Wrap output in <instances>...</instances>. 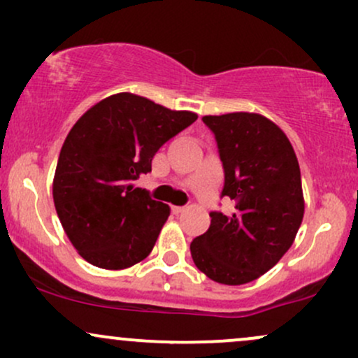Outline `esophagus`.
Here are the masks:
<instances>
[{
  "label": "esophagus",
  "mask_w": 358,
  "mask_h": 358,
  "mask_svg": "<svg viewBox=\"0 0 358 358\" xmlns=\"http://www.w3.org/2000/svg\"><path fill=\"white\" fill-rule=\"evenodd\" d=\"M171 210H173V213L178 215V213H183L185 210H187V207H171Z\"/></svg>",
  "instance_id": "obj_1"
}]
</instances>
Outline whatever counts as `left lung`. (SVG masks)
I'll use <instances>...</instances> for the list:
<instances>
[{
  "instance_id": "1",
  "label": "left lung",
  "mask_w": 358,
  "mask_h": 358,
  "mask_svg": "<svg viewBox=\"0 0 358 358\" xmlns=\"http://www.w3.org/2000/svg\"><path fill=\"white\" fill-rule=\"evenodd\" d=\"M215 136L232 213L210 212V227L190 244L195 266L212 281L245 285L278 264L305 213L301 173L289 139L254 113L203 116Z\"/></svg>"
}]
</instances>
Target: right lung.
<instances>
[{"instance_id":"obj_1","label":"right lung","mask_w":358,"mask_h":358,"mask_svg":"<svg viewBox=\"0 0 358 358\" xmlns=\"http://www.w3.org/2000/svg\"><path fill=\"white\" fill-rule=\"evenodd\" d=\"M196 121L146 97L114 94L92 106L65 138L53 178L62 227L85 261L126 269L155 248L170 207L134 188L168 139Z\"/></svg>"}]
</instances>
